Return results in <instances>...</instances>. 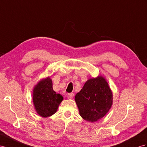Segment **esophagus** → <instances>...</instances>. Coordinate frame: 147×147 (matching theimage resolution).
<instances>
[{
    "label": "esophagus",
    "instance_id": "obj_1",
    "mask_svg": "<svg viewBox=\"0 0 147 147\" xmlns=\"http://www.w3.org/2000/svg\"><path fill=\"white\" fill-rule=\"evenodd\" d=\"M67 97H68L69 98H70V99H72L73 97H74V93H73V92L68 93V94H67Z\"/></svg>",
    "mask_w": 147,
    "mask_h": 147
}]
</instances>
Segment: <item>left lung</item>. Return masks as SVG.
Instances as JSON below:
<instances>
[{
  "instance_id": "8db88e82",
  "label": "left lung",
  "mask_w": 147,
  "mask_h": 147,
  "mask_svg": "<svg viewBox=\"0 0 147 147\" xmlns=\"http://www.w3.org/2000/svg\"><path fill=\"white\" fill-rule=\"evenodd\" d=\"M80 115L85 120L94 122L102 118L112 104V93L102 76L90 79L75 96Z\"/></svg>"
}]
</instances>
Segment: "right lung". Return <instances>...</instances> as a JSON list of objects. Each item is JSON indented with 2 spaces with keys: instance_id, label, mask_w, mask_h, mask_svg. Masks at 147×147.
I'll return each instance as SVG.
<instances>
[{
  "instance_id": "1",
  "label": "right lung",
  "mask_w": 147,
  "mask_h": 147,
  "mask_svg": "<svg viewBox=\"0 0 147 147\" xmlns=\"http://www.w3.org/2000/svg\"><path fill=\"white\" fill-rule=\"evenodd\" d=\"M33 100L38 114L43 117H47L56 112L63 97L53 91L52 81L48 78L35 86L33 89Z\"/></svg>"
}]
</instances>
